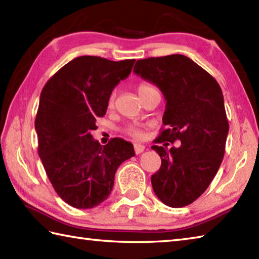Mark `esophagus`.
<instances>
[{
	"instance_id": "1",
	"label": "esophagus",
	"mask_w": 259,
	"mask_h": 259,
	"mask_svg": "<svg viewBox=\"0 0 259 259\" xmlns=\"http://www.w3.org/2000/svg\"><path fill=\"white\" fill-rule=\"evenodd\" d=\"M134 148H135V153L136 154H140V153H143L144 150H145V146L142 145V144H135Z\"/></svg>"
}]
</instances>
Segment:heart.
I'll return each instance as SVG.
<instances>
[{"label":"heart","instance_id":"obj_1","mask_svg":"<svg viewBox=\"0 0 259 259\" xmlns=\"http://www.w3.org/2000/svg\"><path fill=\"white\" fill-rule=\"evenodd\" d=\"M152 89H154L153 86H150L149 83H145V82L138 84L137 87L139 96L149 91H152ZM113 103H114V95H112L110 98V105H113ZM123 133L134 139H142L145 135V126L139 123H131L124 126Z\"/></svg>","mask_w":259,"mask_h":259}]
</instances>
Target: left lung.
<instances>
[{
	"mask_svg": "<svg viewBox=\"0 0 259 259\" xmlns=\"http://www.w3.org/2000/svg\"><path fill=\"white\" fill-rule=\"evenodd\" d=\"M134 72L156 84L166 100V126L152 146L162 159L152 176L159 200L183 207L204 194L222 163L229 122L222 89L214 77L181 54L138 60ZM176 140L180 148L166 145Z\"/></svg>",
	"mask_w": 259,
	"mask_h": 259,
	"instance_id": "left-lung-1",
	"label": "left lung"
}]
</instances>
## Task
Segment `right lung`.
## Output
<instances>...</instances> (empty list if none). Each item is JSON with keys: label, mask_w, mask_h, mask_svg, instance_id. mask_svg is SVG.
Listing matches in <instances>:
<instances>
[{"label": "right lung", "mask_w": 259, "mask_h": 259, "mask_svg": "<svg viewBox=\"0 0 259 259\" xmlns=\"http://www.w3.org/2000/svg\"><path fill=\"white\" fill-rule=\"evenodd\" d=\"M135 61L79 56L52 76L40 93L35 120L38 155L56 194L72 207L103 203L117 167L135 156L131 143L113 138L102 146L91 135Z\"/></svg>", "instance_id": "obj_1"}]
</instances>
